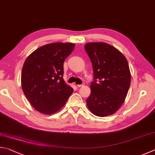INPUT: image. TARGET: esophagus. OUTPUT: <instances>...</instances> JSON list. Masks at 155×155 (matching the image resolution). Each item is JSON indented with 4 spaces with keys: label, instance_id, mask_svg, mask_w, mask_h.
<instances>
[{
    "label": "esophagus",
    "instance_id": "esophagus-1",
    "mask_svg": "<svg viewBox=\"0 0 155 155\" xmlns=\"http://www.w3.org/2000/svg\"><path fill=\"white\" fill-rule=\"evenodd\" d=\"M77 86H78V87H83V86H84V84H80V85H77Z\"/></svg>",
    "mask_w": 155,
    "mask_h": 155
}]
</instances>
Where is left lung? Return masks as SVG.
<instances>
[{"instance_id":"obj_1","label":"left lung","mask_w":155,"mask_h":155,"mask_svg":"<svg viewBox=\"0 0 155 155\" xmlns=\"http://www.w3.org/2000/svg\"><path fill=\"white\" fill-rule=\"evenodd\" d=\"M92 64L94 80L87 98L89 110L98 117L115 113L124 103L131 83L126 58L105 42H89L84 46Z\"/></svg>"}]
</instances>
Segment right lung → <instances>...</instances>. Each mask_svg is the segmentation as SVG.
<instances>
[{
  "label": "right lung",
  "mask_w": 155,
  "mask_h": 155,
  "mask_svg": "<svg viewBox=\"0 0 155 155\" xmlns=\"http://www.w3.org/2000/svg\"><path fill=\"white\" fill-rule=\"evenodd\" d=\"M73 43L55 42L40 46L27 57L21 71V87L31 106L51 115L65 106L74 92L63 78L64 61Z\"/></svg>",
  "instance_id": "add662e5"
}]
</instances>
